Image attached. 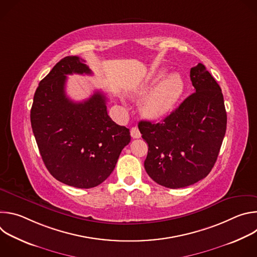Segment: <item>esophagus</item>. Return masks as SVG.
I'll list each match as a JSON object with an SVG mask.
<instances>
[{"label":"esophagus","instance_id":"esophagus-1","mask_svg":"<svg viewBox=\"0 0 257 257\" xmlns=\"http://www.w3.org/2000/svg\"><path fill=\"white\" fill-rule=\"evenodd\" d=\"M130 133H131V137L134 139L141 137V133L137 127H132L130 130Z\"/></svg>","mask_w":257,"mask_h":257}]
</instances>
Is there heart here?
I'll list each match as a JSON object with an SVG mask.
<instances>
[{
  "label": "heart",
  "mask_w": 257,
  "mask_h": 257,
  "mask_svg": "<svg viewBox=\"0 0 257 257\" xmlns=\"http://www.w3.org/2000/svg\"><path fill=\"white\" fill-rule=\"evenodd\" d=\"M155 86L141 103L142 113L152 119H161L170 114L185 90V80L180 73L167 75V70L155 72L149 82L137 92L143 93Z\"/></svg>",
  "instance_id": "b5f03b06"
}]
</instances>
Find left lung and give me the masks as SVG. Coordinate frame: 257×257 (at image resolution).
Listing matches in <instances>:
<instances>
[{
    "label": "left lung",
    "instance_id": "left-lung-1",
    "mask_svg": "<svg viewBox=\"0 0 257 257\" xmlns=\"http://www.w3.org/2000/svg\"><path fill=\"white\" fill-rule=\"evenodd\" d=\"M190 79L195 92L163 122L138 124L149 145L146 173L172 189L190 186L209 174L227 128L222 89L203 64L191 68Z\"/></svg>",
    "mask_w": 257,
    "mask_h": 257
}]
</instances>
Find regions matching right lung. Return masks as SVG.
<instances>
[{
	"label": "right lung",
	"mask_w": 257,
	"mask_h": 257,
	"mask_svg": "<svg viewBox=\"0 0 257 257\" xmlns=\"http://www.w3.org/2000/svg\"><path fill=\"white\" fill-rule=\"evenodd\" d=\"M83 62L68 56L54 66L35 90L30 121L51 175L66 185L88 189L111 175L131 136L108 117L103 93L95 91L80 102L66 95V75L92 74Z\"/></svg>",
	"instance_id": "right-lung-1"
}]
</instances>
